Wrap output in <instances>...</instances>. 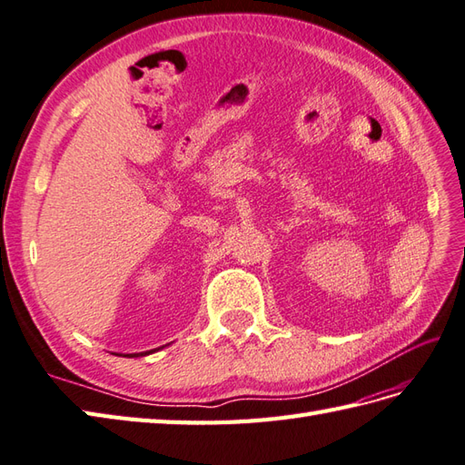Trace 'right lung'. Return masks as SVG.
<instances>
[{"instance_id": "add662e5", "label": "right lung", "mask_w": 465, "mask_h": 465, "mask_svg": "<svg viewBox=\"0 0 465 465\" xmlns=\"http://www.w3.org/2000/svg\"><path fill=\"white\" fill-rule=\"evenodd\" d=\"M143 354H146V352H143ZM131 356H138V354H131Z\"/></svg>"}]
</instances>
